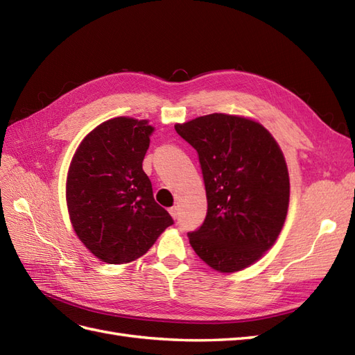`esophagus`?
<instances>
[{
  "label": "esophagus",
  "mask_w": 355,
  "mask_h": 355,
  "mask_svg": "<svg viewBox=\"0 0 355 355\" xmlns=\"http://www.w3.org/2000/svg\"><path fill=\"white\" fill-rule=\"evenodd\" d=\"M170 214H171V218H173V219H178L179 218V207H170Z\"/></svg>",
  "instance_id": "34e87169"
}]
</instances>
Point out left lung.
I'll return each instance as SVG.
<instances>
[{"label":"left lung","mask_w":355,"mask_h":355,"mask_svg":"<svg viewBox=\"0 0 355 355\" xmlns=\"http://www.w3.org/2000/svg\"><path fill=\"white\" fill-rule=\"evenodd\" d=\"M196 149L207 214L188 232L192 249L219 272L254 263L275 243L288 209L290 182L280 146L263 125L210 114L175 125Z\"/></svg>","instance_id":"8db88e82"}]
</instances>
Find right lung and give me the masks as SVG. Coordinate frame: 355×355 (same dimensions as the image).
Masks as SVG:
<instances>
[{"mask_svg":"<svg viewBox=\"0 0 355 355\" xmlns=\"http://www.w3.org/2000/svg\"><path fill=\"white\" fill-rule=\"evenodd\" d=\"M154 127L116 116L83 139L71 161L67 202L73 231L106 263L144 256L173 219L142 168Z\"/></svg>","mask_w":355,"mask_h":355,"instance_id":"add662e5","label":"right lung"}]
</instances>
